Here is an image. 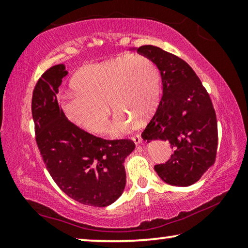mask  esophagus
Segmentation results:
<instances>
[{
	"label": "esophagus",
	"mask_w": 248,
	"mask_h": 248,
	"mask_svg": "<svg viewBox=\"0 0 248 248\" xmlns=\"http://www.w3.org/2000/svg\"><path fill=\"white\" fill-rule=\"evenodd\" d=\"M132 141L135 142V144H140L141 142H142V138H141L140 136H135V137H132Z\"/></svg>",
	"instance_id": "obj_1"
}]
</instances>
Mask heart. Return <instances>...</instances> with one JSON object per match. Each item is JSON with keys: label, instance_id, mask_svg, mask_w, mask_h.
<instances>
[{"label": "heart", "instance_id": "heart-1", "mask_svg": "<svg viewBox=\"0 0 248 248\" xmlns=\"http://www.w3.org/2000/svg\"><path fill=\"white\" fill-rule=\"evenodd\" d=\"M74 93L62 97L61 108L70 124L86 131L104 132L110 108L116 111L112 137L130 132L135 120L144 121L155 111L162 93L160 69L143 55H123L86 65L74 75Z\"/></svg>", "mask_w": 248, "mask_h": 248}]
</instances>
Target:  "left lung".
Returning <instances> with one entry per match:
<instances>
[{"label":"left lung","instance_id":"8db88e82","mask_svg":"<svg viewBox=\"0 0 248 248\" xmlns=\"http://www.w3.org/2000/svg\"><path fill=\"white\" fill-rule=\"evenodd\" d=\"M155 62L161 73L163 95L142 139L168 141L174 149L166 164H156L160 179L170 186L198 182L215 162L217 123L206 89L187 62L156 46L137 48Z\"/></svg>","mask_w":248,"mask_h":248}]
</instances>
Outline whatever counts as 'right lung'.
<instances>
[{
    "instance_id": "1",
    "label": "right lung",
    "mask_w": 248,
    "mask_h": 248,
    "mask_svg": "<svg viewBox=\"0 0 248 248\" xmlns=\"http://www.w3.org/2000/svg\"><path fill=\"white\" fill-rule=\"evenodd\" d=\"M68 74L64 64L43 74L35 86L32 115L36 143L55 183L70 199L105 207L125 186L124 159L135 150L131 140H105L70 124L57 101L58 87Z\"/></svg>"
}]
</instances>
